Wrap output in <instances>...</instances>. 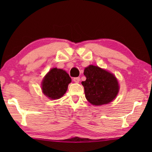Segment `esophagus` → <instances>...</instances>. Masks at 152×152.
Listing matches in <instances>:
<instances>
[{"mask_svg":"<svg viewBox=\"0 0 152 152\" xmlns=\"http://www.w3.org/2000/svg\"><path fill=\"white\" fill-rule=\"evenodd\" d=\"M73 81L75 83H79L80 81V77H76V78H73Z\"/></svg>","mask_w":152,"mask_h":152,"instance_id":"1","label":"esophagus"}]
</instances>
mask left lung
I'll list each match as a JSON object with an SVG mask.
<instances>
[{
  "label": "left lung",
  "mask_w": 152,
  "mask_h": 152,
  "mask_svg": "<svg viewBox=\"0 0 152 152\" xmlns=\"http://www.w3.org/2000/svg\"><path fill=\"white\" fill-rule=\"evenodd\" d=\"M86 81L82 82L86 98L93 105L108 104L118 94L119 86L114 74L97 66L89 65L83 72Z\"/></svg>",
  "instance_id": "left-lung-1"
}]
</instances>
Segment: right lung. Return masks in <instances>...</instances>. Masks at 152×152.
Returning a JSON list of instances; mask_svg holds the SVG:
<instances>
[{"label": "right lung", "instance_id": "right-lung-1", "mask_svg": "<svg viewBox=\"0 0 152 152\" xmlns=\"http://www.w3.org/2000/svg\"><path fill=\"white\" fill-rule=\"evenodd\" d=\"M70 82V77L65 70L53 68L44 76L42 82V90L49 99H58L66 93Z\"/></svg>", "mask_w": 152, "mask_h": 152}]
</instances>
